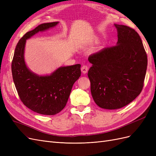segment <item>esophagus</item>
I'll return each mask as SVG.
<instances>
[{"label": "esophagus", "instance_id": "1", "mask_svg": "<svg viewBox=\"0 0 156 156\" xmlns=\"http://www.w3.org/2000/svg\"><path fill=\"white\" fill-rule=\"evenodd\" d=\"M88 68L87 66H86V65H83V66L81 67V71H82V72L83 73H87V72H88Z\"/></svg>", "mask_w": 156, "mask_h": 156}]
</instances>
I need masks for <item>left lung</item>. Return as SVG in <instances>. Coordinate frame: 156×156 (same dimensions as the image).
<instances>
[{
    "mask_svg": "<svg viewBox=\"0 0 156 156\" xmlns=\"http://www.w3.org/2000/svg\"><path fill=\"white\" fill-rule=\"evenodd\" d=\"M116 45L89 56L92 65L88 77L96 104L117 109L133 101L141 92L147 68V55L139 34L131 28L115 24Z\"/></svg>",
    "mask_w": 156,
    "mask_h": 156,
    "instance_id": "8db88e82",
    "label": "left lung"
}]
</instances>
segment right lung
Instances as JSON below:
<instances>
[{"label":"right lung","mask_w":156,"mask_h":156,"mask_svg":"<svg viewBox=\"0 0 156 156\" xmlns=\"http://www.w3.org/2000/svg\"><path fill=\"white\" fill-rule=\"evenodd\" d=\"M58 23H43L27 32L17 44L12 62L13 83L21 101L30 110L44 115H55L63 109L74 83L81 73L79 64L60 67L49 75H38L27 66L24 58L26 40Z\"/></svg>","instance_id":"1"}]
</instances>
